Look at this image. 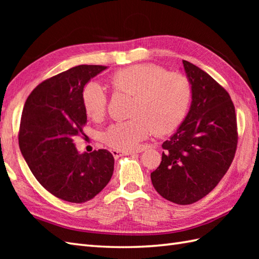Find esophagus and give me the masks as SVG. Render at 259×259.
<instances>
[{"mask_svg":"<svg viewBox=\"0 0 259 259\" xmlns=\"http://www.w3.org/2000/svg\"><path fill=\"white\" fill-rule=\"evenodd\" d=\"M142 150L141 149H138V150H133V151H120V150H111V153L114 156V157H120V156H123V155H133V153H138V152H141Z\"/></svg>","mask_w":259,"mask_h":259,"instance_id":"esophagus-1","label":"esophagus"}]
</instances>
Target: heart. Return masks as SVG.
Instances as JSON below:
<instances>
[{
    "instance_id": "b5f03b06",
    "label": "heart",
    "mask_w": 259,
    "mask_h": 259,
    "mask_svg": "<svg viewBox=\"0 0 259 259\" xmlns=\"http://www.w3.org/2000/svg\"><path fill=\"white\" fill-rule=\"evenodd\" d=\"M108 83L114 92L133 96L129 112L133 118L111 124L102 136L104 144L115 150H137L152 131L172 133L188 113L192 89L183 73L167 72L158 64H135L115 71ZM82 104L92 120L100 121L106 114L107 98L97 83L83 88Z\"/></svg>"
}]
</instances>
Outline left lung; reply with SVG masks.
<instances>
[{"mask_svg": "<svg viewBox=\"0 0 259 259\" xmlns=\"http://www.w3.org/2000/svg\"><path fill=\"white\" fill-rule=\"evenodd\" d=\"M183 63L191 83V107L177 133L162 144L161 162L150 177L164 199L190 205L208 195L227 172L238 131L229 93L195 64Z\"/></svg>", "mask_w": 259, "mask_h": 259, "instance_id": "obj_1", "label": "left lung"}]
</instances>
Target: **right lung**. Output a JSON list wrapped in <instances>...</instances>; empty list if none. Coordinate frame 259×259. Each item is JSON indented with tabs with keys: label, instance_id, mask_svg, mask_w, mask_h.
Listing matches in <instances>:
<instances>
[{
	"label": "right lung",
	"instance_id": "1",
	"mask_svg": "<svg viewBox=\"0 0 259 259\" xmlns=\"http://www.w3.org/2000/svg\"><path fill=\"white\" fill-rule=\"evenodd\" d=\"M107 67L82 64L41 82L22 111L19 146L36 180L60 199H92L112 177L114 158L106 149L79 153L75 137L84 135L82 91Z\"/></svg>",
	"mask_w": 259,
	"mask_h": 259
}]
</instances>
